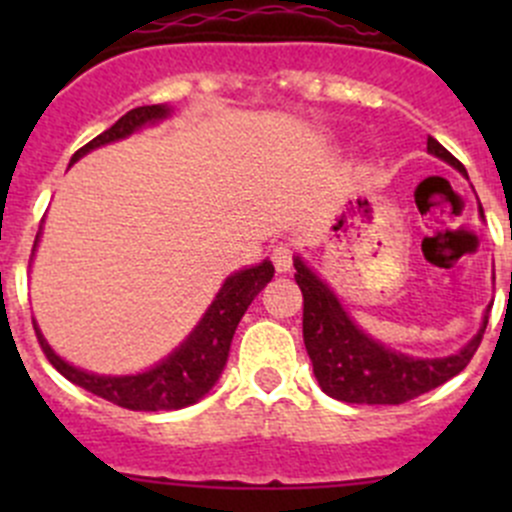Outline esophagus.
<instances>
[{"instance_id": "1", "label": "esophagus", "mask_w": 512, "mask_h": 512, "mask_svg": "<svg viewBox=\"0 0 512 512\" xmlns=\"http://www.w3.org/2000/svg\"><path fill=\"white\" fill-rule=\"evenodd\" d=\"M270 260L275 265L277 272H289L292 270V260H294V247L289 242H277L272 245L270 250Z\"/></svg>"}]
</instances>
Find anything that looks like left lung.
Masks as SVG:
<instances>
[{
    "label": "left lung",
    "instance_id": "1",
    "mask_svg": "<svg viewBox=\"0 0 512 512\" xmlns=\"http://www.w3.org/2000/svg\"><path fill=\"white\" fill-rule=\"evenodd\" d=\"M426 146L428 153L466 173L461 160L451 156L436 138L428 136ZM294 270H297L294 280L304 297L302 334L314 376L324 394L347 404H406L446 384L466 369L488 327L485 317L480 332L458 354L446 359H414L381 347L361 329H356L332 289L302 260H294Z\"/></svg>",
    "mask_w": 512,
    "mask_h": 512
}]
</instances>
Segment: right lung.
Masks as SVG:
<instances>
[{
    "label": "right lung",
    "mask_w": 512,
    "mask_h": 512,
    "mask_svg": "<svg viewBox=\"0 0 512 512\" xmlns=\"http://www.w3.org/2000/svg\"><path fill=\"white\" fill-rule=\"evenodd\" d=\"M165 116H168V108L165 106L133 108L126 116L118 118L108 131H103L94 141L79 148L74 153V158H71V163H76V160L86 156L89 151H94V148L131 136L133 131H138L146 123H156ZM272 275H275V267H272V262L265 260L257 267H250V270L235 272L232 277H227L223 289L215 297V302L210 304V309L200 319L195 332L180 344V349H175L168 359L160 361L151 371H143V374L136 376L89 374V371H81L76 366L66 364L64 359H59V356L51 352L49 344L44 342L39 329L34 327L36 339L41 344V352L46 354V359L51 361V366L59 374H64L66 379L74 381L81 389L111 401V404L131 411L183 409V406H190L198 399H203L215 386L218 376L223 374L232 334H235L237 324H240L242 314L247 312L252 299L272 280Z\"/></svg>",
    "instance_id": "obj_1"
}]
</instances>
